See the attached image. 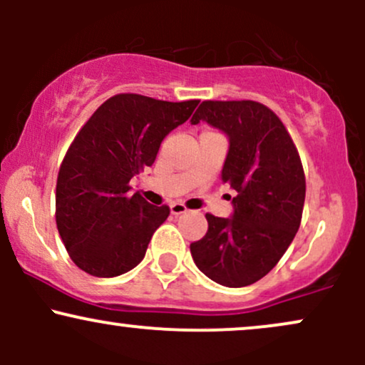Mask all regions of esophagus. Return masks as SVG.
<instances>
[{"instance_id": "obj_1", "label": "esophagus", "mask_w": 365, "mask_h": 365, "mask_svg": "<svg viewBox=\"0 0 365 365\" xmlns=\"http://www.w3.org/2000/svg\"><path fill=\"white\" fill-rule=\"evenodd\" d=\"M170 212H171V215H173V216L183 215V212H187L185 204H182V202H171V204H170Z\"/></svg>"}]
</instances>
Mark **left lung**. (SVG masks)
Segmentation results:
<instances>
[{
    "mask_svg": "<svg viewBox=\"0 0 365 365\" xmlns=\"http://www.w3.org/2000/svg\"><path fill=\"white\" fill-rule=\"evenodd\" d=\"M228 137L221 180L235 197L230 217L206 215L207 233L190 244L195 266L228 288L252 284L278 264L299 232L305 177L282 120L255 101H202L190 123Z\"/></svg>",
    "mask_w": 365,
    "mask_h": 365,
    "instance_id": "obj_1",
    "label": "left lung"
}]
</instances>
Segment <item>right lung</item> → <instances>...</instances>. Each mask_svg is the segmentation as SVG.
Listing matches in <instances>:
<instances>
[{"mask_svg": "<svg viewBox=\"0 0 365 365\" xmlns=\"http://www.w3.org/2000/svg\"><path fill=\"white\" fill-rule=\"evenodd\" d=\"M197 104L118 94L77 133L58 173L56 225L82 271L113 278L144 259L170 207L153 206L139 192L130 195V180L153 166L163 139Z\"/></svg>", "mask_w": 365, "mask_h": 365, "instance_id": "obj_1", "label": "right lung"}]
</instances>
